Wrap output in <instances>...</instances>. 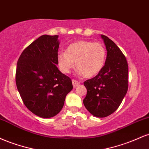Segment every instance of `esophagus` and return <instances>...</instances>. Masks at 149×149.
Returning <instances> with one entry per match:
<instances>
[{"instance_id":"obj_1","label":"esophagus","mask_w":149,"mask_h":149,"mask_svg":"<svg viewBox=\"0 0 149 149\" xmlns=\"http://www.w3.org/2000/svg\"><path fill=\"white\" fill-rule=\"evenodd\" d=\"M72 83H73V88H76L78 85H80V82L79 81H77L76 80H72Z\"/></svg>"}]
</instances>
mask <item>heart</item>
<instances>
[{
	"mask_svg": "<svg viewBox=\"0 0 149 149\" xmlns=\"http://www.w3.org/2000/svg\"><path fill=\"white\" fill-rule=\"evenodd\" d=\"M107 49L101 42L78 40L70 44L66 52L57 55V63L63 73H69L74 66L80 75L92 78L102 71L105 64Z\"/></svg>",
	"mask_w": 149,
	"mask_h": 149,
	"instance_id": "obj_1",
	"label": "heart"
}]
</instances>
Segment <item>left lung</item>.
<instances>
[{"label": "left lung", "instance_id": "1", "mask_svg": "<svg viewBox=\"0 0 149 149\" xmlns=\"http://www.w3.org/2000/svg\"><path fill=\"white\" fill-rule=\"evenodd\" d=\"M107 56L103 69L96 76L84 82L87 89L83 104L95 117L104 118L117 110L128 89V64L115 42L104 35Z\"/></svg>", "mask_w": 149, "mask_h": 149}]
</instances>
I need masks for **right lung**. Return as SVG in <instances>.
<instances>
[{"label":"right lung","mask_w":149,"mask_h":149,"mask_svg":"<svg viewBox=\"0 0 149 149\" xmlns=\"http://www.w3.org/2000/svg\"><path fill=\"white\" fill-rule=\"evenodd\" d=\"M58 36L42 35L20 55L16 70L17 88L27 109L49 118L60 112L73 89L71 79L57 67Z\"/></svg>","instance_id":"add662e5"}]
</instances>
